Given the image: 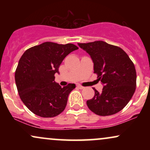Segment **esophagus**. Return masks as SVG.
I'll list each match as a JSON object with an SVG mask.
<instances>
[{
	"mask_svg": "<svg viewBox=\"0 0 150 150\" xmlns=\"http://www.w3.org/2000/svg\"><path fill=\"white\" fill-rule=\"evenodd\" d=\"M77 88L80 89H82L85 88V87H84L83 86H82V85H77Z\"/></svg>",
	"mask_w": 150,
	"mask_h": 150,
	"instance_id": "1",
	"label": "esophagus"
}]
</instances>
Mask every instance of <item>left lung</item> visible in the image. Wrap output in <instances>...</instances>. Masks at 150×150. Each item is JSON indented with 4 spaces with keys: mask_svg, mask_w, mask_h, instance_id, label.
Wrapping results in <instances>:
<instances>
[{
    "mask_svg": "<svg viewBox=\"0 0 150 150\" xmlns=\"http://www.w3.org/2000/svg\"><path fill=\"white\" fill-rule=\"evenodd\" d=\"M94 63V73L104 85L102 92H95L87 101L92 112L99 116H110L119 112L128 104L136 88L135 65L123 49L103 41L77 43Z\"/></svg>",
    "mask_w": 150,
    "mask_h": 150,
    "instance_id": "8db88e82",
    "label": "left lung"
}]
</instances>
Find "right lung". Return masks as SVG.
<instances>
[{
	"mask_svg": "<svg viewBox=\"0 0 150 150\" xmlns=\"http://www.w3.org/2000/svg\"><path fill=\"white\" fill-rule=\"evenodd\" d=\"M73 44L44 42L27 49L19 61L15 78L22 102L29 109L44 118L63 112L75 84L61 87L55 82L56 73L63 59L75 50Z\"/></svg>",
	"mask_w": 150,
	"mask_h": 150,
	"instance_id": "1",
	"label": "right lung"
}]
</instances>
